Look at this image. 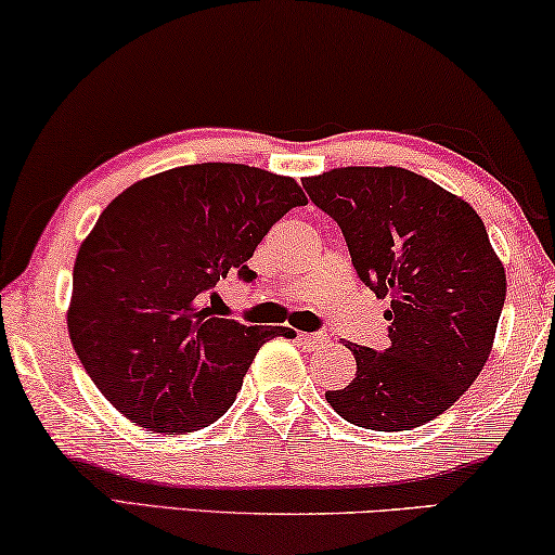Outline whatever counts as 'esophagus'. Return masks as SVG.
I'll list each match as a JSON object with an SVG mask.
<instances>
[{
  "label": "esophagus",
  "mask_w": 555,
  "mask_h": 555,
  "mask_svg": "<svg viewBox=\"0 0 555 555\" xmlns=\"http://www.w3.org/2000/svg\"><path fill=\"white\" fill-rule=\"evenodd\" d=\"M300 344L306 346V348H318V346H323L325 340H328V336H325V333H300Z\"/></svg>",
  "instance_id": "34e87169"
}]
</instances>
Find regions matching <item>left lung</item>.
<instances>
[{
    "instance_id": "8db88e82",
    "label": "left lung",
    "mask_w": 555,
    "mask_h": 555,
    "mask_svg": "<svg viewBox=\"0 0 555 555\" xmlns=\"http://www.w3.org/2000/svg\"><path fill=\"white\" fill-rule=\"evenodd\" d=\"M302 186L338 222L363 285L391 300L389 346L346 344L356 378L325 399L356 427H422L473 386L492 351L505 268L488 230L465 199L399 166H346Z\"/></svg>"
}]
</instances>
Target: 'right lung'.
Listing matches in <instances>:
<instances>
[{
  "label": "right lung",
  "instance_id": "1",
  "mask_svg": "<svg viewBox=\"0 0 555 555\" xmlns=\"http://www.w3.org/2000/svg\"><path fill=\"white\" fill-rule=\"evenodd\" d=\"M306 194L245 164H192L118 194L75 257L67 331L105 399L149 431H196L234 404L249 363L291 328L217 318L219 280L247 268Z\"/></svg>",
  "mask_w": 555,
  "mask_h": 555
}]
</instances>
